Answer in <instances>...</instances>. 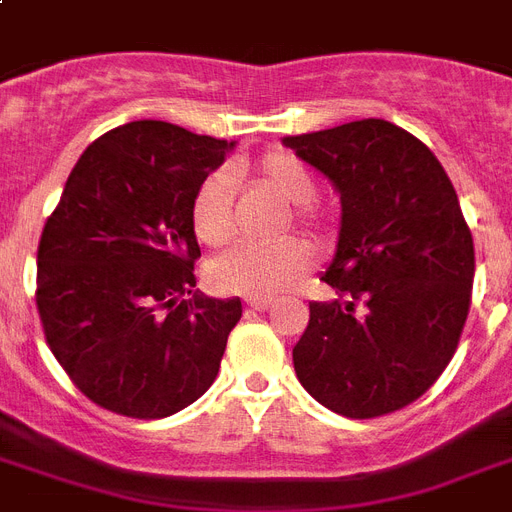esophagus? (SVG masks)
<instances>
[{"label": "esophagus", "mask_w": 512, "mask_h": 512, "mask_svg": "<svg viewBox=\"0 0 512 512\" xmlns=\"http://www.w3.org/2000/svg\"><path fill=\"white\" fill-rule=\"evenodd\" d=\"M247 305L252 308V311H271L273 300L271 297H249Z\"/></svg>", "instance_id": "34e87169"}]
</instances>
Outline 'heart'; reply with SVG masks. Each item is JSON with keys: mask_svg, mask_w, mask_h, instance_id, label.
Listing matches in <instances>:
<instances>
[{"mask_svg": "<svg viewBox=\"0 0 512 512\" xmlns=\"http://www.w3.org/2000/svg\"><path fill=\"white\" fill-rule=\"evenodd\" d=\"M255 175L268 191L292 204V223L311 231L313 236H324L329 231L327 212L311 201L316 193L313 175L297 156L287 151H268L257 159ZM191 225L196 239L207 247H223L231 241L236 228L233 191L231 177L223 170L204 177L193 193ZM311 265L313 249L303 239L287 236L273 244H239L228 249L209 263L207 276L212 287L228 295L271 297L303 279Z\"/></svg>", "mask_w": 512, "mask_h": 512, "instance_id": "obj_1", "label": "heart"}]
</instances>
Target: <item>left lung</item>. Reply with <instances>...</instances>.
Wrapping results in <instances>:
<instances>
[{"label":"left lung","instance_id":"8db88e82","mask_svg":"<svg viewBox=\"0 0 512 512\" xmlns=\"http://www.w3.org/2000/svg\"><path fill=\"white\" fill-rule=\"evenodd\" d=\"M332 180L342 220L292 350L297 380L319 404L372 420L412 404L452 361L470 311L473 236L433 151L385 119L284 138Z\"/></svg>","mask_w":512,"mask_h":512}]
</instances>
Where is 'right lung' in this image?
I'll use <instances>...</instances> for the list:
<instances>
[{"label": "right lung", "instance_id": "right-lung-1", "mask_svg": "<svg viewBox=\"0 0 512 512\" xmlns=\"http://www.w3.org/2000/svg\"><path fill=\"white\" fill-rule=\"evenodd\" d=\"M228 140L140 119L100 135L71 170L36 252L52 356L108 412L162 420L215 382L241 300L201 295L193 193Z\"/></svg>", "mask_w": 512, "mask_h": 512}]
</instances>
